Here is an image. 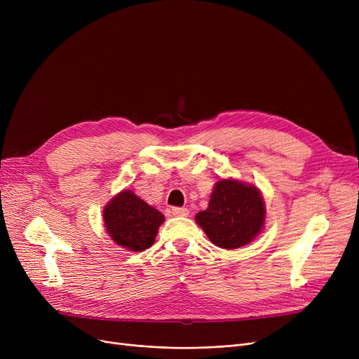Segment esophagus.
I'll return each mask as SVG.
<instances>
[{"label":"esophagus","mask_w":359,"mask_h":359,"mask_svg":"<svg viewBox=\"0 0 359 359\" xmlns=\"http://www.w3.org/2000/svg\"><path fill=\"white\" fill-rule=\"evenodd\" d=\"M172 214L175 217H187L189 215V211H187V208H179V206H176V208L172 210Z\"/></svg>","instance_id":"esophagus-1"}]
</instances>
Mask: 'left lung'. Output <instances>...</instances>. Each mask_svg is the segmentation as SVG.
<instances>
[{
    "mask_svg": "<svg viewBox=\"0 0 359 359\" xmlns=\"http://www.w3.org/2000/svg\"><path fill=\"white\" fill-rule=\"evenodd\" d=\"M265 214V201L256 186L222 179L214 186L208 208L196 214V222L215 246L231 250L260 234Z\"/></svg>",
    "mask_w": 359,
    "mask_h": 359,
    "instance_id": "8db88e82",
    "label": "left lung"
}]
</instances>
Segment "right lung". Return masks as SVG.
<instances>
[{
    "label": "right lung",
    "mask_w": 359,
    "mask_h": 359,
    "mask_svg": "<svg viewBox=\"0 0 359 359\" xmlns=\"http://www.w3.org/2000/svg\"><path fill=\"white\" fill-rule=\"evenodd\" d=\"M104 227L110 238L130 252L153 246L164 215L132 191H122L103 210Z\"/></svg>",
    "instance_id": "add662e5"
}]
</instances>
